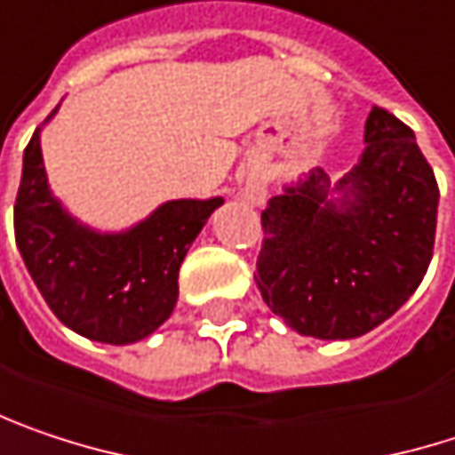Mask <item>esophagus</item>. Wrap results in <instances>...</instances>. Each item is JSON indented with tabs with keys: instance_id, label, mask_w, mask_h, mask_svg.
<instances>
[{
	"instance_id": "esophagus-1",
	"label": "esophagus",
	"mask_w": 455,
	"mask_h": 455,
	"mask_svg": "<svg viewBox=\"0 0 455 455\" xmlns=\"http://www.w3.org/2000/svg\"><path fill=\"white\" fill-rule=\"evenodd\" d=\"M263 195H266V192H263V187L260 185H250L247 189H244V197H247L250 203H260V200H263Z\"/></svg>"
}]
</instances>
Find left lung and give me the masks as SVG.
<instances>
[{"label": "left lung", "instance_id": "8db88e82", "mask_svg": "<svg viewBox=\"0 0 455 455\" xmlns=\"http://www.w3.org/2000/svg\"><path fill=\"white\" fill-rule=\"evenodd\" d=\"M336 185L310 172L263 211L258 289L302 336L344 341L388 320L433 260L440 189L414 132L380 106Z\"/></svg>", "mask_w": 455, "mask_h": 455}]
</instances>
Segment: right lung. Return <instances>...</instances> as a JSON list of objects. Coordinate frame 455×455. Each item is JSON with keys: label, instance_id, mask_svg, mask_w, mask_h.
<instances>
[{"label": "right lung", "instance_id": "1", "mask_svg": "<svg viewBox=\"0 0 455 455\" xmlns=\"http://www.w3.org/2000/svg\"><path fill=\"white\" fill-rule=\"evenodd\" d=\"M219 205L224 197L169 200L124 231L85 227L52 195L38 127L22 156L15 239L33 283L67 328L124 347L169 320L180 297V266Z\"/></svg>", "mask_w": 455, "mask_h": 455}]
</instances>
